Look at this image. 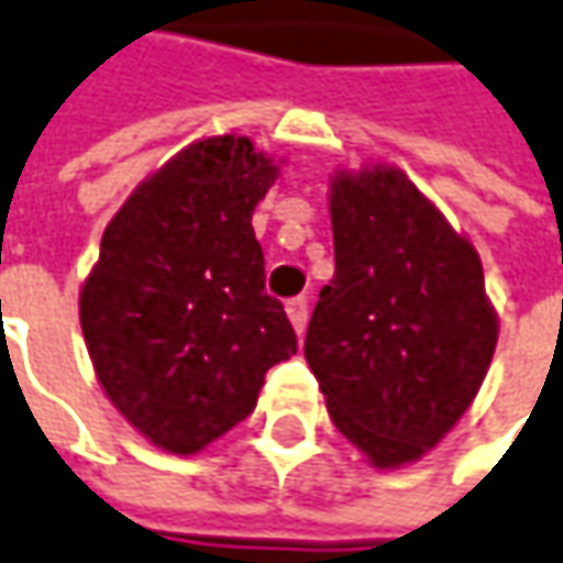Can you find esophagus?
Returning a JSON list of instances; mask_svg holds the SVG:
<instances>
[{
    "label": "esophagus",
    "instance_id": "1",
    "mask_svg": "<svg viewBox=\"0 0 563 563\" xmlns=\"http://www.w3.org/2000/svg\"><path fill=\"white\" fill-rule=\"evenodd\" d=\"M286 314H289L292 331H296V334H306V324H309V302H306V296L289 299V302H286Z\"/></svg>",
    "mask_w": 563,
    "mask_h": 563
}]
</instances>
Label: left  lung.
<instances>
[{"instance_id": "obj_1", "label": "left lung", "mask_w": 563, "mask_h": 563, "mask_svg": "<svg viewBox=\"0 0 563 563\" xmlns=\"http://www.w3.org/2000/svg\"><path fill=\"white\" fill-rule=\"evenodd\" d=\"M334 280L306 360L334 427L379 472L423 459L472 408L497 347V309L472 239L388 162L328 181Z\"/></svg>"}]
</instances>
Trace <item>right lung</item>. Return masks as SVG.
<instances>
[{
    "label": "right lung",
    "mask_w": 563,
    "mask_h": 563,
    "mask_svg": "<svg viewBox=\"0 0 563 563\" xmlns=\"http://www.w3.org/2000/svg\"><path fill=\"white\" fill-rule=\"evenodd\" d=\"M280 165L235 133L184 146L133 187L82 280L95 376L120 417L172 455L242 423L267 369L296 353L251 229Z\"/></svg>",
    "instance_id": "right-lung-1"
}]
</instances>
